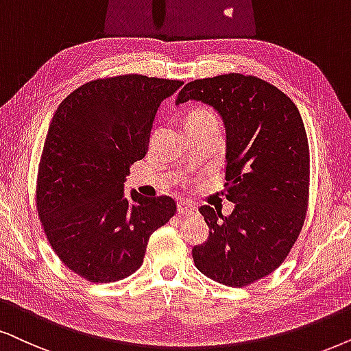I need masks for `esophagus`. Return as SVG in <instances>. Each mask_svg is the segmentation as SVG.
<instances>
[{"instance_id": "esophagus-1", "label": "esophagus", "mask_w": 351, "mask_h": 351, "mask_svg": "<svg viewBox=\"0 0 351 351\" xmlns=\"http://www.w3.org/2000/svg\"><path fill=\"white\" fill-rule=\"evenodd\" d=\"M196 212V206H193V204L189 202H180L178 204V214L181 217H191Z\"/></svg>"}]
</instances>
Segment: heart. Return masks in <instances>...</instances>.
<instances>
[{
	"instance_id": "b5f03b06",
	"label": "heart",
	"mask_w": 351,
	"mask_h": 351,
	"mask_svg": "<svg viewBox=\"0 0 351 351\" xmlns=\"http://www.w3.org/2000/svg\"><path fill=\"white\" fill-rule=\"evenodd\" d=\"M188 118H215V117L210 112H207V110H194Z\"/></svg>"
}]
</instances>
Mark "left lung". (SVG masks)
<instances>
[{
  "label": "left lung",
  "mask_w": 351,
  "mask_h": 351,
  "mask_svg": "<svg viewBox=\"0 0 351 351\" xmlns=\"http://www.w3.org/2000/svg\"><path fill=\"white\" fill-rule=\"evenodd\" d=\"M188 100L214 106L227 132L225 196L228 217L202 206L208 238L194 246L204 275L241 288L280 265L303 228L309 197V145L296 105L272 84L232 73L196 79L181 88Z\"/></svg>",
  "instance_id": "1"
}]
</instances>
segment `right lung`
<instances>
[{"label":"right lung","instance_id":"1","mask_svg":"<svg viewBox=\"0 0 351 351\" xmlns=\"http://www.w3.org/2000/svg\"><path fill=\"white\" fill-rule=\"evenodd\" d=\"M181 81L141 74L105 77L61 101L37 175V212L53 251L88 282L130 277L155 230L175 215L171 197L124 196L130 167L147 154L158 106Z\"/></svg>","mask_w":351,"mask_h":351}]
</instances>
